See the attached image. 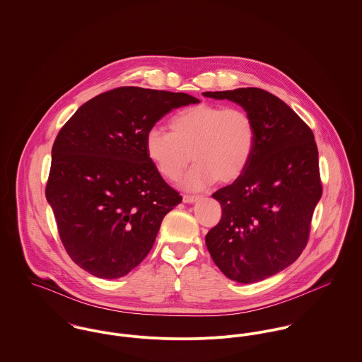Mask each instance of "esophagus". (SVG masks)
Segmentation results:
<instances>
[{
  "mask_svg": "<svg viewBox=\"0 0 362 362\" xmlns=\"http://www.w3.org/2000/svg\"><path fill=\"white\" fill-rule=\"evenodd\" d=\"M197 200H199L197 196H183V202L186 204H194Z\"/></svg>",
  "mask_w": 362,
  "mask_h": 362,
  "instance_id": "1",
  "label": "esophagus"
}]
</instances>
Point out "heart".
Instances as JSON below:
<instances>
[{
  "mask_svg": "<svg viewBox=\"0 0 362 362\" xmlns=\"http://www.w3.org/2000/svg\"><path fill=\"white\" fill-rule=\"evenodd\" d=\"M170 130L151 127L146 134V151L168 180L179 179L193 157L196 165L182 180L186 190L199 192L215 180H236L254 154L255 124L241 108L201 103L176 114Z\"/></svg>",
  "mask_w": 362,
  "mask_h": 362,
  "instance_id": "1",
  "label": "heart"
}]
</instances>
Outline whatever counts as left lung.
Returning a JSON list of instances; mask_svg holds the SVG:
<instances>
[{"label": "left lung", "mask_w": 362, "mask_h": 362, "mask_svg": "<svg viewBox=\"0 0 362 362\" xmlns=\"http://www.w3.org/2000/svg\"><path fill=\"white\" fill-rule=\"evenodd\" d=\"M202 95L239 104L257 132L254 154L243 175L212 194L222 206V218L206 233L205 244L229 279L264 281L291 265L307 245L322 196L314 133L286 103L262 88Z\"/></svg>", "instance_id": "left-lung-1"}]
</instances>
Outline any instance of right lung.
Returning <instances> with one entry per match:
<instances>
[{
  "instance_id": "1",
  "label": "right lung",
  "mask_w": 362,
  "mask_h": 362,
  "mask_svg": "<svg viewBox=\"0 0 362 362\" xmlns=\"http://www.w3.org/2000/svg\"><path fill=\"white\" fill-rule=\"evenodd\" d=\"M186 93L118 87L86 104L59 130L45 197L62 244L81 269L118 279L150 252L163 216L182 197L146 151V134Z\"/></svg>"
}]
</instances>
